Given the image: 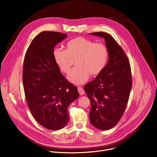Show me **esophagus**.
<instances>
[{
    "label": "esophagus",
    "mask_w": 157,
    "mask_h": 157,
    "mask_svg": "<svg viewBox=\"0 0 157 157\" xmlns=\"http://www.w3.org/2000/svg\"><path fill=\"white\" fill-rule=\"evenodd\" d=\"M78 92H79V93L80 95H83V94H84L85 91H84V89H83L82 87H80V86L78 87Z\"/></svg>",
    "instance_id": "esophagus-1"
}]
</instances>
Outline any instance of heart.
Returning <instances> with one entry per match:
<instances>
[{
  "label": "heart",
  "instance_id": "b5f03b06",
  "mask_svg": "<svg viewBox=\"0 0 157 157\" xmlns=\"http://www.w3.org/2000/svg\"><path fill=\"white\" fill-rule=\"evenodd\" d=\"M53 58L59 70L65 74L71 70L73 60L77 67L69 76L68 80L73 84H81L86 82L89 75L96 76L104 70L109 58V50L105 44L79 36L66 43V50L55 48Z\"/></svg>",
  "mask_w": 157,
  "mask_h": 157
}]
</instances>
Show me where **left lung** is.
<instances>
[{
    "label": "left lung",
    "instance_id": "obj_1",
    "mask_svg": "<svg viewBox=\"0 0 157 157\" xmlns=\"http://www.w3.org/2000/svg\"><path fill=\"white\" fill-rule=\"evenodd\" d=\"M91 34L104 38L109 61L102 73L84 89L91 104V124L107 130L117 125L125 110L132 86L130 65L125 53L110 35L104 32Z\"/></svg>",
    "mask_w": 157,
    "mask_h": 157
}]
</instances>
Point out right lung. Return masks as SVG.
Instances as JSON below:
<instances>
[{
    "label": "right lung",
    "mask_w": 157,
    "mask_h": 157,
    "mask_svg": "<svg viewBox=\"0 0 157 157\" xmlns=\"http://www.w3.org/2000/svg\"><path fill=\"white\" fill-rule=\"evenodd\" d=\"M66 36L52 31L40 33L32 41L24 61L22 79L28 107L41 126L53 130L68 124V107L79 95L53 58L54 47Z\"/></svg>",
    "instance_id": "1"
}]
</instances>
